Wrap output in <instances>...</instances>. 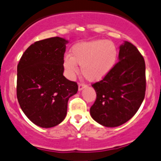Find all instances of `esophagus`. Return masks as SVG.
Here are the masks:
<instances>
[{
	"label": "esophagus",
	"instance_id": "esophagus-1",
	"mask_svg": "<svg viewBox=\"0 0 161 161\" xmlns=\"http://www.w3.org/2000/svg\"><path fill=\"white\" fill-rule=\"evenodd\" d=\"M86 86V84L82 83V82H79V91H81L82 89H83V88H85Z\"/></svg>",
	"mask_w": 161,
	"mask_h": 161
}]
</instances>
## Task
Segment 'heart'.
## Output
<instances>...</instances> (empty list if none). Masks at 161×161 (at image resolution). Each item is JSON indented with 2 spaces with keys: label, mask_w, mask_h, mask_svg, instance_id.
I'll return each mask as SVG.
<instances>
[{
  "label": "heart",
  "mask_w": 161,
  "mask_h": 161,
  "mask_svg": "<svg viewBox=\"0 0 161 161\" xmlns=\"http://www.w3.org/2000/svg\"><path fill=\"white\" fill-rule=\"evenodd\" d=\"M118 51L114 43L105 40H94L76 43L70 56L64 58V67L69 76L78 72V65L86 79L97 82L104 79L116 63Z\"/></svg>",
  "instance_id": "obj_1"
}]
</instances>
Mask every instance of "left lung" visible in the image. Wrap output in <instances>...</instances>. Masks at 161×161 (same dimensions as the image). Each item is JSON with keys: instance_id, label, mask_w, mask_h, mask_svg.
I'll return each mask as SVG.
<instances>
[{"instance_id": "1", "label": "left lung", "mask_w": 161, "mask_h": 161, "mask_svg": "<svg viewBox=\"0 0 161 161\" xmlns=\"http://www.w3.org/2000/svg\"><path fill=\"white\" fill-rule=\"evenodd\" d=\"M118 60L103 80L92 84L97 97L90 113L106 127H117L133 118L145 95V63L137 48L125 41Z\"/></svg>"}]
</instances>
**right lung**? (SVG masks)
<instances>
[{
  "label": "right lung",
  "instance_id": "right-lung-1",
  "mask_svg": "<svg viewBox=\"0 0 161 161\" xmlns=\"http://www.w3.org/2000/svg\"><path fill=\"white\" fill-rule=\"evenodd\" d=\"M67 43L60 37L35 42L17 65L18 103L28 119L42 128L54 127L64 121L69 98L78 91L77 83L64 76Z\"/></svg>",
  "mask_w": 161,
  "mask_h": 161
}]
</instances>
